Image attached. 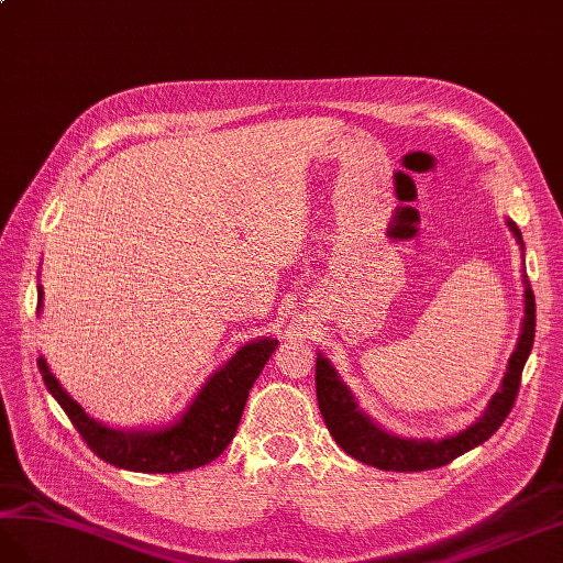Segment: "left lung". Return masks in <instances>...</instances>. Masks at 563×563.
<instances>
[{"label": "left lung", "instance_id": "1", "mask_svg": "<svg viewBox=\"0 0 563 563\" xmlns=\"http://www.w3.org/2000/svg\"><path fill=\"white\" fill-rule=\"evenodd\" d=\"M507 227L517 238L523 254V238L517 229V223L507 219ZM536 336V297L531 290V283L523 276V323L517 349L509 356L507 373L503 377L500 389L490 398L486 410L476 417V422L464 427L457 433L443 439H410L398 437L394 431L379 427L371 415L358 408L356 396L342 382L340 373L334 371L332 363L318 353L316 358V396L320 415L332 433L336 445L349 453L353 460L384 472H424L437 470L443 464L453 462L455 457L464 455L472 448L488 441L493 433L500 429L505 417L509 415L514 400L519 394V382L523 365L528 361V353L533 349Z\"/></svg>", "mask_w": 563, "mask_h": 563}]
</instances>
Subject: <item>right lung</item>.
Instances as JSON below:
<instances>
[{
	"instance_id": "right-lung-1",
	"label": "right lung",
	"mask_w": 563,
	"mask_h": 563,
	"mask_svg": "<svg viewBox=\"0 0 563 563\" xmlns=\"http://www.w3.org/2000/svg\"><path fill=\"white\" fill-rule=\"evenodd\" d=\"M44 307V290L37 285V313ZM276 336H262L240 346L233 356L214 371L190 400L188 408L163 427L115 429L93 420L85 408L60 387V382L46 365L44 356L37 358L46 389L66 410L70 422L101 460L120 470L141 474H174L198 470L219 457L233 441L245 400L254 379L264 371L271 353L276 351Z\"/></svg>"
}]
</instances>
